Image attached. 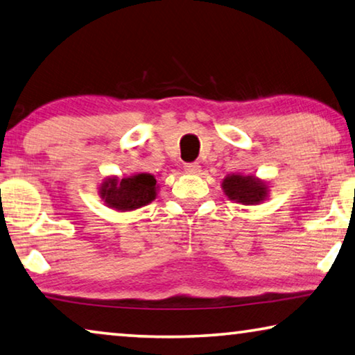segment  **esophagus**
I'll return each instance as SVG.
<instances>
[{
  "label": "esophagus",
  "instance_id": "esophagus-1",
  "mask_svg": "<svg viewBox=\"0 0 355 355\" xmlns=\"http://www.w3.org/2000/svg\"><path fill=\"white\" fill-rule=\"evenodd\" d=\"M183 168H184V172H188V173H199L200 172V166L198 162H187Z\"/></svg>",
  "mask_w": 355,
  "mask_h": 355
}]
</instances>
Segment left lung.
<instances>
[{
    "mask_svg": "<svg viewBox=\"0 0 355 355\" xmlns=\"http://www.w3.org/2000/svg\"><path fill=\"white\" fill-rule=\"evenodd\" d=\"M223 191L231 200L242 202L245 205H253L261 202L268 196L266 183L260 182L255 177L232 175L223 180Z\"/></svg>",
    "mask_w": 355,
    "mask_h": 355,
    "instance_id": "obj_1",
    "label": "left lung"
}]
</instances>
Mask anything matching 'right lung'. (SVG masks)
Segmentation results:
<instances>
[{"mask_svg": "<svg viewBox=\"0 0 355 355\" xmlns=\"http://www.w3.org/2000/svg\"><path fill=\"white\" fill-rule=\"evenodd\" d=\"M102 199L116 210H134L150 204L156 198V178L150 173L127 177L118 182L110 178L102 184Z\"/></svg>", "mask_w": 355, "mask_h": 355, "instance_id": "add662e5", "label": "right lung"}]
</instances>
